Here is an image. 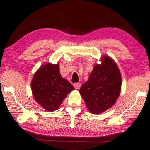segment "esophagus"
<instances>
[{"mask_svg": "<svg viewBox=\"0 0 150 150\" xmlns=\"http://www.w3.org/2000/svg\"><path fill=\"white\" fill-rule=\"evenodd\" d=\"M73 86H74V87H75V89L78 90V89H79L81 87V83H75Z\"/></svg>", "mask_w": 150, "mask_h": 150, "instance_id": "obj_1", "label": "esophagus"}]
</instances>
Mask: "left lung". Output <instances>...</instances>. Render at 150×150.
Here are the masks:
<instances>
[{"label":"left lung","instance_id":"8db88e82","mask_svg":"<svg viewBox=\"0 0 150 150\" xmlns=\"http://www.w3.org/2000/svg\"><path fill=\"white\" fill-rule=\"evenodd\" d=\"M101 62L95 65L88 80L79 90L89 111L93 114L103 113L113 106L122 84L120 73L114 60L104 55Z\"/></svg>","mask_w":150,"mask_h":150}]
</instances>
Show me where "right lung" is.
I'll list each match as a JSON object with an SVG mask.
<instances>
[{
    "instance_id": "1",
    "label": "right lung",
    "mask_w": 150,
    "mask_h": 150,
    "mask_svg": "<svg viewBox=\"0 0 150 150\" xmlns=\"http://www.w3.org/2000/svg\"><path fill=\"white\" fill-rule=\"evenodd\" d=\"M35 99L47 111L57 110L74 87L62 78L59 64L47 63L35 73L31 82Z\"/></svg>"
}]
</instances>
